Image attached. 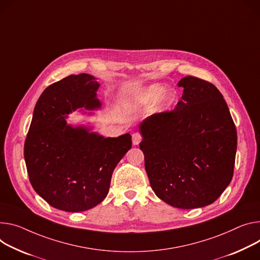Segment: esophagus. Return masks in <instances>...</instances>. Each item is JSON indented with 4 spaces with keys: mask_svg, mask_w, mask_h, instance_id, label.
<instances>
[{
    "mask_svg": "<svg viewBox=\"0 0 260 260\" xmlns=\"http://www.w3.org/2000/svg\"><path fill=\"white\" fill-rule=\"evenodd\" d=\"M141 140H142V136H141L139 133H135L132 136V141H133V145H139V143L141 142Z\"/></svg>",
    "mask_w": 260,
    "mask_h": 260,
    "instance_id": "1",
    "label": "esophagus"
}]
</instances>
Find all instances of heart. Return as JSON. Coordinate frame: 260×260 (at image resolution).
Wrapping results in <instances>:
<instances>
[{
  "mask_svg": "<svg viewBox=\"0 0 260 260\" xmlns=\"http://www.w3.org/2000/svg\"><path fill=\"white\" fill-rule=\"evenodd\" d=\"M173 98V92L169 88H164L160 85L154 84L147 87L143 95L141 96V102H152L156 100L158 106L167 105Z\"/></svg>",
  "mask_w": 260,
  "mask_h": 260,
  "instance_id": "1",
  "label": "heart"
}]
</instances>
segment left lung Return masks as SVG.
<instances>
[{
  "instance_id": "obj_1",
  "label": "left lung",
  "mask_w": 260,
  "mask_h": 260,
  "mask_svg": "<svg viewBox=\"0 0 260 260\" xmlns=\"http://www.w3.org/2000/svg\"><path fill=\"white\" fill-rule=\"evenodd\" d=\"M178 86L176 107L140 124V149L155 195L177 208H198L214 203L232 179L237 128L216 86L195 77Z\"/></svg>"
}]
</instances>
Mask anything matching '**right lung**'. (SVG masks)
Returning a JSON list of instances; mask_svg holds the SVG:
<instances>
[{
  "label": "right lung",
  "instance_id": "right-lung-1",
  "mask_svg": "<svg viewBox=\"0 0 260 260\" xmlns=\"http://www.w3.org/2000/svg\"><path fill=\"white\" fill-rule=\"evenodd\" d=\"M100 86L91 75H72L46 88L34 108L23 149L29 179L41 198L64 211L101 203L115 167L132 148L128 133L105 138L91 126L67 123L78 109H101Z\"/></svg>",
  "mask_w": 260,
  "mask_h": 260
}]
</instances>
